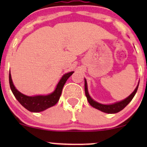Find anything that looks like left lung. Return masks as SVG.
<instances>
[{"label": "left lung", "instance_id": "1", "mask_svg": "<svg viewBox=\"0 0 147 147\" xmlns=\"http://www.w3.org/2000/svg\"><path fill=\"white\" fill-rule=\"evenodd\" d=\"M84 81H85V93H86V96L87 97L88 102L89 104H90L92 107H94L96 109H98V110L102 111V112L106 113H110V114L116 113L119 112V111H122V109H124V108L129 104V103L132 100L133 97H134L135 95H136V92H137L138 86H139V84H138L137 87L136 88V89H135L134 91H133L129 97H126V99H124V100L114 103V104H100V103L96 102V101L94 100V99L91 98L90 95H89L88 93V91L86 79H84Z\"/></svg>", "mask_w": 147, "mask_h": 147}]
</instances>
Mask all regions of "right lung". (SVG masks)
<instances>
[{"mask_svg":"<svg viewBox=\"0 0 147 147\" xmlns=\"http://www.w3.org/2000/svg\"><path fill=\"white\" fill-rule=\"evenodd\" d=\"M73 72H70L63 75L59 83L57 84L55 90L52 93L47 95H36L30 97V96H27L22 94L15 88L9 72V81L10 88L18 102L27 110L34 113L41 112V111L46 110L48 108L55 106L58 102L60 96L61 95L62 89H63L64 84Z\"/></svg>","mask_w":147,"mask_h":147,"instance_id":"1","label":"right lung"}]
</instances>
